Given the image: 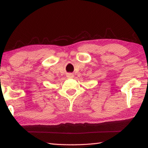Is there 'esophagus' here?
I'll return each instance as SVG.
<instances>
[{"mask_svg": "<svg viewBox=\"0 0 148 148\" xmlns=\"http://www.w3.org/2000/svg\"><path fill=\"white\" fill-rule=\"evenodd\" d=\"M67 77H68L69 78H71V77H73V74H69L67 75Z\"/></svg>", "mask_w": 148, "mask_h": 148, "instance_id": "1", "label": "esophagus"}]
</instances>
